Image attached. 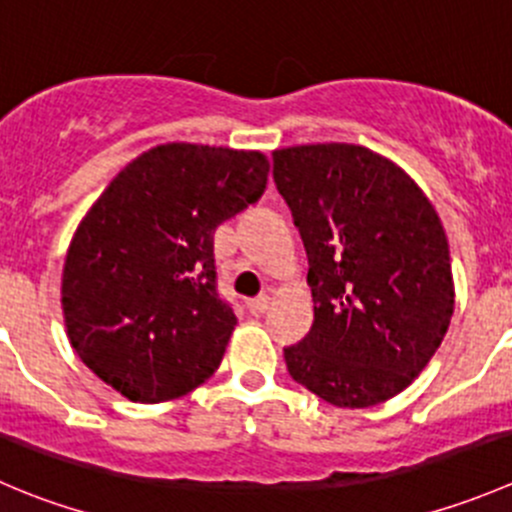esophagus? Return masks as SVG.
I'll return each instance as SVG.
<instances>
[{"label":"esophagus","mask_w":512,"mask_h":512,"mask_svg":"<svg viewBox=\"0 0 512 512\" xmlns=\"http://www.w3.org/2000/svg\"><path fill=\"white\" fill-rule=\"evenodd\" d=\"M247 307H250L252 315H262V312H267V307H270V297H267V295L255 297V300L247 302Z\"/></svg>","instance_id":"1"}]
</instances>
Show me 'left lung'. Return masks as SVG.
<instances>
[{
	"label": "left lung",
	"instance_id": "1",
	"mask_svg": "<svg viewBox=\"0 0 512 512\" xmlns=\"http://www.w3.org/2000/svg\"><path fill=\"white\" fill-rule=\"evenodd\" d=\"M277 192L307 250L315 322L285 347L287 372L337 408L403 393L448 332V237L418 185L360 145L272 152Z\"/></svg>",
	"mask_w": 512,
	"mask_h": 512
}]
</instances>
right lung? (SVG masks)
<instances>
[{
  "label": "right lung",
  "instance_id": "right-lung-1",
  "mask_svg": "<svg viewBox=\"0 0 512 512\" xmlns=\"http://www.w3.org/2000/svg\"><path fill=\"white\" fill-rule=\"evenodd\" d=\"M262 152L152 147L79 222L62 272L67 337L132 403H165L220 367L237 317L217 292L215 230L267 185Z\"/></svg>",
  "mask_w": 512,
  "mask_h": 512
}]
</instances>
